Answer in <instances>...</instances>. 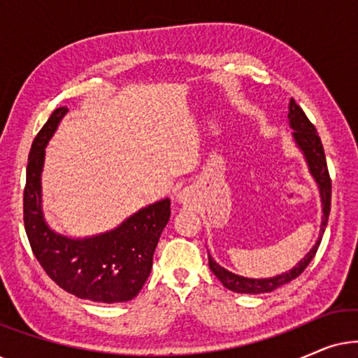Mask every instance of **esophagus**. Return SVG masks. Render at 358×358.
Segmentation results:
<instances>
[{
	"mask_svg": "<svg viewBox=\"0 0 358 358\" xmlns=\"http://www.w3.org/2000/svg\"><path fill=\"white\" fill-rule=\"evenodd\" d=\"M178 200H179V202H182V203H187L190 200V194L187 192V190H182V192H179Z\"/></svg>",
	"mask_w": 358,
	"mask_h": 358,
	"instance_id": "34e87169",
	"label": "esophagus"
}]
</instances>
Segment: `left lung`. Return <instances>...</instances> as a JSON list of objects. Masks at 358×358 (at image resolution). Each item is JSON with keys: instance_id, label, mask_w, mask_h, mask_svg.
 I'll use <instances>...</instances> for the list:
<instances>
[{"instance_id": "1", "label": "left lung", "mask_w": 358, "mask_h": 358, "mask_svg": "<svg viewBox=\"0 0 358 358\" xmlns=\"http://www.w3.org/2000/svg\"><path fill=\"white\" fill-rule=\"evenodd\" d=\"M288 122H290V127L293 130V140H295L298 148H300L303 151V155H305L310 173L313 178H315L317 187H320V195L322 202V223H321L320 238H317L315 246L310 249V252H308L306 256L292 268V271L283 272L280 275H275L271 278H248V277L236 275V273L227 271V268H223L220 264L215 262L208 254L210 271L217 275V278L223 283L224 288H228V290L231 292L251 293V295H256V293H268V292H273L278 287L285 285L288 282H292L293 278H296L298 275H301V272L305 271L308 264H310L313 261V257L316 256L317 248H320L321 244V236L324 234L327 220H329L331 178H329V171H327L324 148H322L320 135H317L315 125L311 124L301 107L298 106L293 99H290V104H288Z\"/></svg>"}]
</instances>
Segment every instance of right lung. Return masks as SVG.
I'll return each instance as SVG.
<instances>
[{
  "label": "right lung",
  "instance_id": "1",
  "mask_svg": "<svg viewBox=\"0 0 358 358\" xmlns=\"http://www.w3.org/2000/svg\"><path fill=\"white\" fill-rule=\"evenodd\" d=\"M68 112L58 107L32 141L24 187V228L34 256L63 290L83 300L122 303L138 295L153 267V254L169 222L171 200L138 210L112 231L68 238L48 227L42 213L41 176L45 146Z\"/></svg>",
  "mask_w": 358,
  "mask_h": 358
}]
</instances>
